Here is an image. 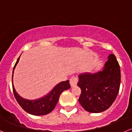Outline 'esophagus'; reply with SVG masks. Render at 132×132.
Here are the masks:
<instances>
[{
	"label": "esophagus",
	"mask_w": 132,
	"mask_h": 132,
	"mask_svg": "<svg viewBox=\"0 0 132 132\" xmlns=\"http://www.w3.org/2000/svg\"><path fill=\"white\" fill-rule=\"evenodd\" d=\"M78 83V79L76 77H72L70 79V85L71 87H74L77 85Z\"/></svg>",
	"instance_id": "esophagus-1"
}]
</instances>
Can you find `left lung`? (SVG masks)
I'll use <instances>...</instances> for the list:
<instances>
[{
  "instance_id": "1",
  "label": "left lung",
  "mask_w": 132,
  "mask_h": 132,
  "mask_svg": "<svg viewBox=\"0 0 132 132\" xmlns=\"http://www.w3.org/2000/svg\"><path fill=\"white\" fill-rule=\"evenodd\" d=\"M120 84V66L115 55L111 54L101 71L78 75L77 85L81 89L79 102L88 112L106 111L116 99Z\"/></svg>"
}]
</instances>
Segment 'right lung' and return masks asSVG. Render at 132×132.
I'll return each instance as SVG.
<instances>
[{"label":"right lung","instance_id":"right-lung-1","mask_svg":"<svg viewBox=\"0 0 132 132\" xmlns=\"http://www.w3.org/2000/svg\"><path fill=\"white\" fill-rule=\"evenodd\" d=\"M20 57L17 60V62L13 67V74H12V87H13L15 97L21 107L28 113L33 115H37V116L47 115L55 108L61 93L65 90L69 89L71 87L69 80L58 83L48 93L44 95L42 97L34 99V100H28V99L24 98L17 93L13 86V81L15 69L19 61Z\"/></svg>","mask_w":132,"mask_h":132}]
</instances>
